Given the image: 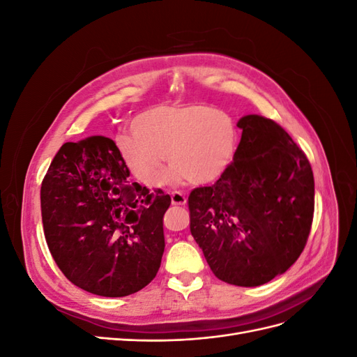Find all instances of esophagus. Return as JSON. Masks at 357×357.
<instances>
[{"label":"esophagus","instance_id":"34e87169","mask_svg":"<svg viewBox=\"0 0 357 357\" xmlns=\"http://www.w3.org/2000/svg\"><path fill=\"white\" fill-rule=\"evenodd\" d=\"M171 202H172V205H186L188 198L183 192H172L171 193Z\"/></svg>","mask_w":357,"mask_h":357}]
</instances>
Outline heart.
<instances>
[{
    "mask_svg": "<svg viewBox=\"0 0 357 357\" xmlns=\"http://www.w3.org/2000/svg\"><path fill=\"white\" fill-rule=\"evenodd\" d=\"M131 174L146 186L164 177L167 155L172 181L186 177L204 185L220 178L234 164L238 131L232 117L205 104L155 105L137 114L132 134L116 137Z\"/></svg>",
    "mask_w": 357,
    "mask_h": 357,
    "instance_id": "b5f03b06",
    "label": "heart"
}]
</instances>
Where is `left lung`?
Returning <instances> with one entry per match:
<instances>
[{
  "instance_id": "8db88e82",
  "label": "left lung",
  "mask_w": 357,
  "mask_h": 357,
  "mask_svg": "<svg viewBox=\"0 0 357 357\" xmlns=\"http://www.w3.org/2000/svg\"><path fill=\"white\" fill-rule=\"evenodd\" d=\"M234 164L213 186L190 192V232L213 274L256 287L296 262L311 229L314 177L284 129L259 114L243 116Z\"/></svg>"
}]
</instances>
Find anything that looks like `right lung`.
I'll return each instance as SVG.
<instances>
[{"label":"right lung","instance_id":"obj_1","mask_svg":"<svg viewBox=\"0 0 357 357\" xmlns=\"http://www.w3.org/2000/svg\"><path fill=\"white\" fill-rule=\"evenodd\" d=\"M113 139L66 143L41 185L49 250L73 284L93 295L128 296L156 277L171 198L129 183Z\"/></svg>","mask_w":357,"mask_h":357}]
</instances>
